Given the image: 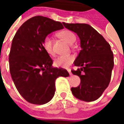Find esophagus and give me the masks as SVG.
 Masks as SVG:
<instances>
[{
  "label": "esophagus",
  "mask_w": 124,
  "mask_h": 124,
  "mask_svg": "<svg viewBox=\"0 0 124 124\" xmlns=\"http://www.w3.org/2000/svg\"><path fill=\"white\" fill-rule=\"evenodd\" d=\"M68 72H69V74H70V76H72V73H71V70H70V69H68Z\"/></svg>",
  "instance_id": "1"
}]
</instances>
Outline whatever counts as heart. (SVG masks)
Wrapping results in <instances>:
<instances>
[{
	"label": "heart",
	"instance_id": "heart-1",
	"mask_svg": "<svg viewBox=\"0 0 124 124\" xmlns=\"http://www.w3.org/2000/svg\"><path fill=\"white\" fill-rule=\"evenodd\" d=\"M58 36L70 44L74 43L76 39L75 34L69 30L61 31L58 33ZM42 45L44 50L46 51L47 54L51 56L54 54V50L52 48V40L50 36H47L46 37H44L42 42ZM74 60V58L71 55L60 56L54 60V64L58 67L67 68L72 63Z\"/></svg>",
	"mask_w": 124,
	"mask_h": 124
}]
</instances>
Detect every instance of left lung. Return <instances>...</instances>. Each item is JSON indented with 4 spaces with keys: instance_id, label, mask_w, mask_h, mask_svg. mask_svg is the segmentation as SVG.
I'll list each match as a JSON object with an SVG mask.
<instances>
[{
    "instance_id": "left-lung-1",
    "label": "left lung",
    "mask_w": 124,
    "mask_h": 124,
    "mask_svg": "<svg viewBox=\"0 0 124 124\" xmlns=\"http://www.w3.org/2000/svg\"><path fill=\"white\" fill-rule=\"evenodd\" d=\"M65 27L77 34L80 39L81 49L74 61L77 70L72 73L80 78V84L72 88L76 98L85 101L98 99L108 86L114 68V54L105 38L87 24L63 23Z\"/></svg>"
}]
</instances>
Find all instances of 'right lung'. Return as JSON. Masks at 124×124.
<instances>
[{"mask_svg":"<svg viewBox=\"0 0 124 124\" xmlns=\"http://www.w3.org/2000/svg\"><path fill=\"white\" fill-rule=\"evenodd\" d=\"M63 28L60 22L36 16L23 23L13 38L10 72L19 93L31 104L42 105L50 101L56 80L69 76L66 69L52 67L53 61L42 45L44 37Z\"/></svg>","mask_w":124,"mask_h":124,"instance_id":"add662e5","label":"right lung"}]
</instances>
